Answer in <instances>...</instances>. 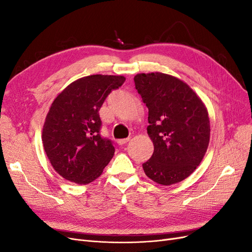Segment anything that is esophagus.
<instances>
[{
  "instance_id": "obj_1",
  "label": "esophagus",
  "mask_w": 252,
  "mask_h": 252,
  "mask_svg": "<svg viewBox=\"0 0 252 252\" xmlns=\"http://www.w3.org/2000/svg\"><path fill=\"white\" fill-rule=\"evenodd\" d=\"M129 138H126V139H121V140H118V144L119 145H124V144H126L127 142H129Z\"/></svg>"
}]
</instances>
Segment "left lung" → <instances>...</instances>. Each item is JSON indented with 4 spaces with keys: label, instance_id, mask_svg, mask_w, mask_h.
<instances>
[{
    "label": "left lung",
    "instance_id": "left-lung-1",
    "mask_svg": "<svg viewBox=\"0 0 252 252\" xmlns=\"http://www.w3.org/2000/svg\"><path fill=\"white\" fill-rule=\"evenodd\" d=\"M135 88L148 107L147 133L154 155L143 164L145 174L169 186L191 174L207 151L208 110L201 97L177 77L162 72L138 73Z\"/></svg>",
    "mask_w": 252,
    "mask_h": 252
}]
</instances>
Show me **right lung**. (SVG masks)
I'll return each instance as SVG.
<instances>
[{"instance_id":"add662e5","label":"right lung","mask_w":252,"mask_h":252,"mask_svg":"<svg viewBox=\"0 0 252 252\" xmlns=\"http://www.w3.org/2000/svg\"><path fill=\"white\" fill-rule=\"evenodd\" d=\"M124 75L93 74L70 83L53 100L42 131L44 150L61 177L86 185L102 174L114 155L101 138L98 110L125 82Z\"/></svg>"}]
</instances>
